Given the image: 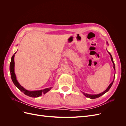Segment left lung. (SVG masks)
Returning <instances> with one entry per match:
<instances>
[{"mask_svg": "<svg viewBox=\"0 0 126 126\" xmlns=\"http://www.w3.org/2000/svg\"><path fill=\"white\" fill-rule=\"evenodd\" d=\"M109 55H110V57H111V60L112 62V63H113V68H114V69L115 70V63H113V58H112V57L111 54H110L109 52ZM114 79H115V76H114ZM114 79H113V80H114ZM113 81L109 85V86L107 88V89L105 91H104V92L102 93H100V94H85V93H83V94H84V95H85V96L86 97H88V98H90V99H95V98H97L99 97H100L101 96H102V95L104 94H105L107 92V91L110 89V88H111V86H112V84H113Z\"/></svg>", "mask_w": 126, "mask_h": 126, "instance_id": "1", "label": "left lung"}]
</instances>
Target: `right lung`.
<instances>
[{"instance_id":"obj_1","label":"right lung","mask_w":126,"mask_h":126,"mask_svg":"<svg viewBox=\"0 0 126 126\" xmlns=\"http://www.w3.org/2000/svg\"><path fill=\"white\" fill-rule=\"evenodd\" d=\"M16 54V53H15ZM15 54L11 57V62L10 63V75L11 78L12 79V81H13L14 85L16 86L19 89L21 92L27 95V96L31 97H38L40 96H41L42 94H45L46 93H47L48 91L51 89V88H48L45 89L44 90H38V91H28L27 90L25 89L24 88L22 87L19 83L17 81L16 75H15V72H14V67H15V62H14V57Z\"/></svg>"}]
</instances>
